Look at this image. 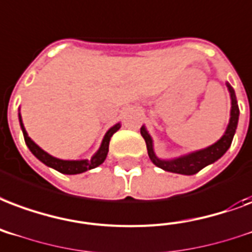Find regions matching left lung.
Listing matches in <instances>:
<instances>
[{"label": "left lung", "instance_id": "1", "mask_svg": "<svg viewBox=\"0 0 252 252\" xmlns=\"http://www.w3.org/2000/svg\"><path fill=\"white\" fill-rule=\"evenodd\" d=\"M227 88H228V92H230V95H231V117H230V122H228L226 133L223 134V137L218 142H215L214 145L207 147V149L195 151V153H191V154L183 155V157H179V158H175V159L162 160L155 155L154 149H153L151 137L146 131V128L142 126L141 134L143 139H145V142H146L149 157H150L151 162L155 166L163 169L164 171H170V173L183 174V175H194V174L200 171L203 167L214 163L215 160H218L228 150V147L231 146V142L232 138H234V134H235L236 126H238L239 107H238V103H236L234 89L228 83H227Z\"/></svg>", "mask_w": 252, "mask_h": 252}]
</instances>
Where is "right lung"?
Instances as JSON below:
<instances>
[{
  "label": "right lung",
  "mask_w": 252,
  "mask_h": 252,
  "mask_svg": "<svg viewBox=\"0 0 252 252\" xmlns=\"http://www.w3.org/2000/svg\"><path fill=\"white\" fill-rule=\"evenodd\" d=\"M20 124L21 128H22V133H24V138H25L26 146L29 147V150L33 153L37 158H38L42 163H45L49 167H53L56 169L57 171H60L62 174H69V175H73V174H81L88 171V170H92L94 167H98L99 164L103 163V160L106 159V155H107V151H109V143H110V138L113 137V134L117 133L121 127V125L117 124L115 126L106 133L103 141H102V145L99 147V150L93 155V158L90 160L82 159V160H63L58 159V158H54L50 154H47L46 151H43L39 146H37L32 139L29 138L28 133H26L25 127H24V124H22V119H21L20 115Z\"/></svg>",
  "instance_id": "add662e5"
}]
</instances>
